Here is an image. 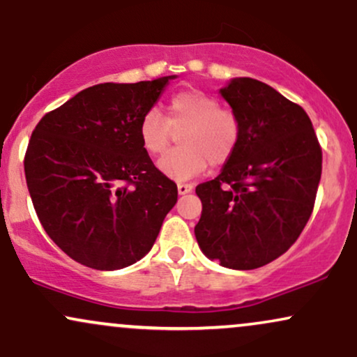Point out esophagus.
<instances>
[{"instance_id":"obj_1","label":"esophagus","mask_w":357,"mask_h":357,"mask_svg":"<svg viewBox=\"0 0 357 357\" xmlns=\"http://www.w3.org/2000/svg\"><path fill=\"white\" fill-rule=\"evenodd\" d=\"M192 191V184L190 183H178V192L179 195H188Z\"/></svg>"}]
</instances>
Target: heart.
Here are the masks:
<instances>
[{
	"label": "heart",
	"mask_w": 357,
	"mask_h": 357,
	"mask_svg": "<svg viewBox=\"0 0 357 357\" xmlns=\"http://www.w3.org/2000/svg\"><path fill=\"white\" fill-rule=\"evenodd\" d=\"M179 130L181 146L169 151L159 161L162 174L176 181H186L211 166L231 159L240 142V122L231 110L220 107L215 97L203 90L186 89L167 102L166 119L149 110L139 122V141L151 155L162 154Z\"/></svg>",
	"instance_id": "heart-1"
}]
</instances>
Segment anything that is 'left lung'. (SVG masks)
Here are the masks:
<instances>
[{
	"label": "left lung",
	"instance_id": "1",
	"mask_svg": "<svg viewBox=\"0 0 357 357\" xmlns=\"http://www.w3.org/2000/svg\"><path fill=\"white\" fill-rule=\"evenodd\" d=\"M240 122V142L211 181L196 186L203 204L199 248L235 270L270 264L292 247L312 215L322 147L305 110L270 85L235 79L220 90Z\"/></svg>",
	"mask_w": 357,
	"mask_h": 357
}]
</instances>
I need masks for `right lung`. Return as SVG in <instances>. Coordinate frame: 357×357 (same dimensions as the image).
Masks as SVG:
<instances>
[{"label":"right lung","instance_id":"add662e5","mask_svg":"<svg viewBox=\"0 0 357 357\" xmlns=\"http://www.w3.org/2000/svg\"><path fill=\"white\" fill-rule=\"evenodd\" d=\"M169 79L93 85L33 129L24 176L35 211L56 247L85 267L136 264L178 202V186L137 132Z\"/></svg>","mask_w":357,"mask_h":357}]
</instances>
